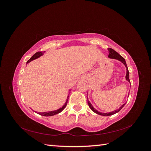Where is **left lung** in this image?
<instances>
[{"instance_id":"obj_1","label":"left lung","mask_w":151,"mask_h":151,"mask_svg":"<svg viewBox=\"0 0 151 151\" xmlns=\"http://www.w3.org/2000/svg\"><path fill=\"white\" fill-rule=\"evenodd\" d=\"M108 50L109 52V55H108V58H113V59H116V60H118L120 61L122 63H123V64H124V65L126 67V69H127V74H126V76H125V79L126 81H127L128 82H129V83H130V81L129 79V69H128V67H127V63H126V62H125V58H123V57H122L120 55L117 53L116 51H115L112 48H108ZM128 96H129V94H128ZM88 105L89 108L91 109V110H92L93 112H94L95 113L98 114V115H102V116H110V115H114V114H115L116 113H118V111H120L122 108L124 106V105L126 104L124 103L123 104H122V106L118 108L117 109H115V110L114 111H112L111 112H108V113H103V112H101V111H98L96 109H95L93 106L92 105V104L91 103V102L89 101L88 99Z\"/></svg>"}]
</instances>
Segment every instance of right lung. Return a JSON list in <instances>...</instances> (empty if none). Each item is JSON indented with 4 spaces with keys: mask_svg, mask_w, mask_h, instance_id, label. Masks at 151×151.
<instances>
[{
    "mask_svg": "<svg viewBox=\"0 0 151 151\" xmlns=\"http://www.w3.org/2000/svg\"><path fill=\"white\" fill-rule=\"evenodd\" d=\"M45 52H36L35 54H34L32 56V57L29 59V60H28V61H27L26 63H29L30 62H31L32 60H35V59L40 57L41 56L43 55V54H44ZM71 91V90L70 89L69 91ZM68 96H69L68 95V96H67V99H66V101H65V103H64V104H63L61 108H60L59 109H56V110L49 111H45V112H37V111H35V113H36L39 114V115L44 116H51L55 115H57V114H58V113H60L62 111H63V109L66 107L67 102H68Z\"/></svg>",
    "mask_w": 151,
    "mask_h": 151,
    "instance_id": "add662e5",
    "label": "right lung"
}]
</instances>
